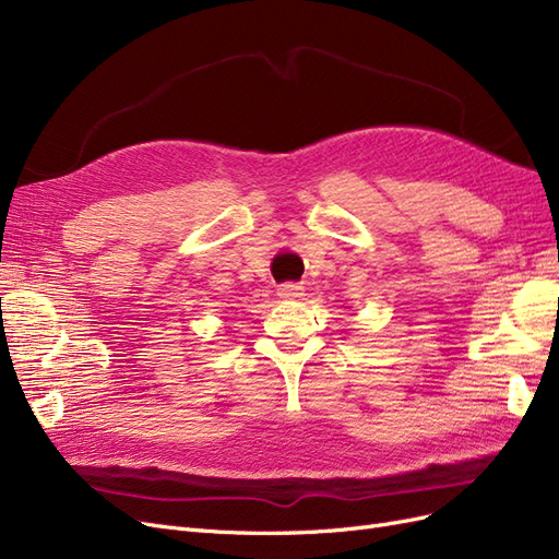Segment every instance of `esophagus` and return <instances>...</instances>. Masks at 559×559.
Segmentation results:
<instances>
[{
    "instance_id": "esophagus-1",
    "label": "esophagus",
    "mask_w": 559,
    "mask_h": 559,
    "mask_svg": "<svg viewBox=\"0 0 559 559\" xmlns=\"http://www.w3.org/2000/svg\"><path fill=\"white\" fill-rule=\"evenodd\" d=\"M277 296L284 298V300H296V298L302 296V286L296 284V282H286L277 289Z\"/></svg>"
}]
</instances>
